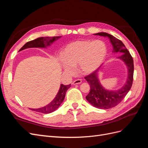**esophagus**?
Masks as SVG:
<instances>
[{"instance_id": "1", "label": "esophagus", "mask_w": 148, "mask_h": 148, "mask_svg": "<svg viewBox=\"0 0 148 148\" xmlns=\"http://www.w3.org/2000/svg\"><path fill=\"white\" fill-rule=\"evenodd\" d=\"M82 82V80L81 79H75V81L73 82V84H80Z\"/></svg>"}]
</instances>
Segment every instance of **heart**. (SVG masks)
Returning <instances> with one entry per match:
<instances>
[{"mask_svg": "<svg viewBox=\"0 0 148 148\" xmlns=\"http://www.w3.org/2000/svg\"><path fill=\"white\" fill-rule=\"evenodd\" d=\"M107 49L101 40H83L69 44L62 53L65 65L64 69L70 73L74 67L79 66L83 73L89 74L97 70L104 62Z\"/></svg>", "mask_w": 148, "mask_h": 148, "instance_id": "1", "label": "heart"}]
</instances>
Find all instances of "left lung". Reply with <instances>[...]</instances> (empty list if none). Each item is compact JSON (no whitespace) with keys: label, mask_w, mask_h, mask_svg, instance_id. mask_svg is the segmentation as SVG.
Listing matches in <instances>:
<instances>
[{"label":"left lung","mask_w":148,"mask_h":148,"mask_svg":"<svg viewBox=\"0 0 148 148\" xmlns=\"http://www.w3.org/2000/svg\"><path fill=\"white\" fill-rule=\"evenodd\" d=\"M95 35L108 37L113 46V52H120L122 53L118 58L122 60L128 67V72L127 82L119 90L109 91L102 86L97 78V72L100 69V67L97 70L84 77L90 85V91L86 96L87 101L96 108L108 109L116 106L122 102L131 89L133 80V59L127 49L120 40L107 33H98Z\"/></svg>","instance_id":"8db88e82"}]
</instances>
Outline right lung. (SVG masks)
<instances>
[{
	"mask_svg": "<svg viewBox=\"0 0 148 148\" xmlns=\"http://www.w3.org/2000/svg\"><path fill=\"white\" fill-rule=\"evenodd\" d=\"M61 36H54V37H41L36 39L33 41H29L26 42L25 45L22 47L20 51H22L23 49L31 48V47H46V46H50V44L53 42H54L58 39H59ZM71 84L69 85H64L62 84L59 89V91L58 92L57 95L56 97L53 99V101L49 103V104L46 106H44L41 108L39 109H29L38 112L42 113V114H49L52 112L55 111L58 109L62 102L64 100L65 96V94L68 89L70 88Z\"/></svg>",
	"mask_w": 148,
	"mask_h": 148,
	"instance_id": "obj_1",
	"label": "right lung"
}]
</instances>
